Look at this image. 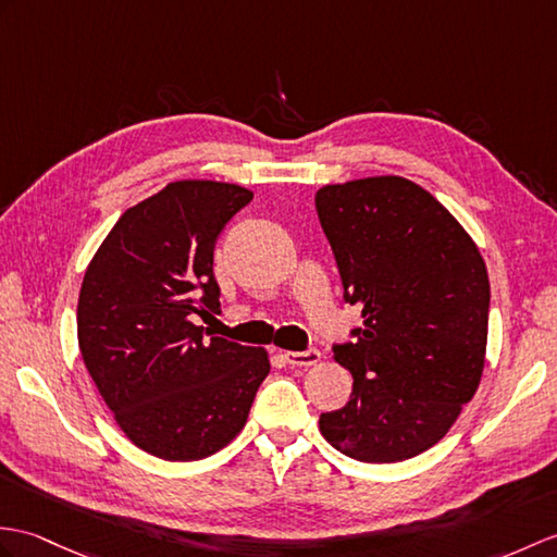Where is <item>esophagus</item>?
<instances>
[{
  "label": "esophagus",
  "mask_w": 557,
  "mask_h": 557,
  "mask_svg": "<svg viewBox=\"0 0 557 557\" xmlns=\"http://www.w3.org/2000/svg\"><path fill=\"white\" fill-rule=\"evenodd\" d=\"M282 358L287 360L292 368H313L320 363L322 354L315 351V348H308V351H284Z\"/></svg>",
  "instance_id": "esophagus-1"
}]
</instances>
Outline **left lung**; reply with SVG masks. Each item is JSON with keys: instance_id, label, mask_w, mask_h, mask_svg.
I'll use <instances>...</instances> for the list:
<instances>
[{"instance_id": "left-lung-1", "label": "left lung", "mask_w": 557, "mask_h": 557, "mask_svg": "<svg viewBox=\"0 0 557 557\" xmlns=\"http://www.w3.org/2000/svg\"><path fill=\"white\" fill-rule=\"evenodd\" d=\"M320 225L344 299L360 308L356 342L334 346L354 374L348 404L320 434L360 462H400L442 442L482 382L488 275L474 239L412 180L325 185Z\"/></svg>"}]
</instances>
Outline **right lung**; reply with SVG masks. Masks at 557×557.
Returning a JSON list of instances; mask_svg holds the SVG:
<instances>
[{"mask_svg":"<svg viewBox=\"0 0 557 557\" xmlns=\"http://www.w3.org/2000/svg\"><path fill=\"white\" fill-rule=\"evenodd\" d=\"M253 191L175 180L127 209L89 261L77 344L115 424L147 454L187 462L218 454L247 424L268 377L263 346L206 339L220 310L213 247Z\"/></svg>","mask_w":557,"mask_h":557,"instance_id":"add662e5","label":"right lung"}]
</instances>
